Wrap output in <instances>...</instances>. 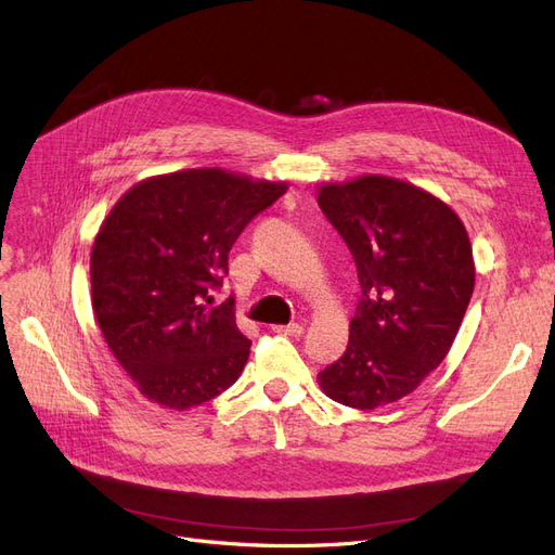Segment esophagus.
Returning a JSON list of instances; mask_svg holds the SVG:
<instances>
[{"label": "esophagus", "instance_id": "1", "mask_svg": "<svg viewBox=\"0 0 555 555\" xmlns=\"http://www.w3.org/2000/svg\"><path fill=\"white\" fill-rule=\"evenodd\" d=\"M273 331H275V333H280V335L300 337V335H302V331H305V326H302V323H289V326H273Z\"/></svg>", "mask_w": 555, "mask_h": 555}]
</instances>
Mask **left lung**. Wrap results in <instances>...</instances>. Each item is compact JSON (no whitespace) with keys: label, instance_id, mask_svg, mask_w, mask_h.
Wrapping results in <instances>:
<instances>
[{"label":"left lung","instance_id":"1","mask_svg":"<svg viewBox=\"0 0 555 555\" xmlns=\"http://www.w3.org/2000/svg\"><path fill=\"white\" fill-rule=\"evenodd\" d=\"M317 202L349 245L362 292L347 351L319 372V386L344 406L374 411L446 360L473 296V247L460 216L409 181H331Z\"/></svg>","mask_w":555,"mask_h":555}]
</instances>
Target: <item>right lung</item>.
<instances>
[{
	"instance_id": "add662e5",
	"label": "right lung",
	"mask_w": 555,
	"mask_h": 555,
	"mask_svg": "<svg viewBox=\"0 0 555 555\" xmlns=\"http://www.w3.org/2000/svg\"><path fill=\"white\" fill-rule=\"evenodd\" d=\"M284 181L220 167L149 177L112 206L91 247V305L112 356L158 406L188 411L241 376L250 339L234 298L211 308L234 241Z\"/></svg>"
}]
</instances>
